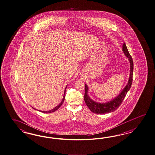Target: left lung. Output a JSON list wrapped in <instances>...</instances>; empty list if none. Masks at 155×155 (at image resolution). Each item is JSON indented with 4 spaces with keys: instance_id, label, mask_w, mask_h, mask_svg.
I'll return each mask as SVG.
<instances>
[{
    "instance_id": "1",
    "label": "left lung",
    "mask_w": 155,
    "mask_h": 155,
    "mask_svg": "<svg viewBox=\"0 0 155 155\" xmlns=\"http://www.w3.org/2000/svg\"><path fill=\"white\" fill-rule=\"evenodd\" d=\"M123 52L128 58V60L130 62V75L127 84L124 88L123 90L120 92L119 94L116 97H115L114 99H112L111 101H110L109 102H107L106 103H99L95 102L91 99L88 95L89 88L87 87V85L85 84L84 101L89 110L93 113L97 114H104L115 111L122 103L127 92L130 89L133 81V61L131 56L128 52L127 45L125 43L123 45Z\"/></svg>"
}]
</instances>
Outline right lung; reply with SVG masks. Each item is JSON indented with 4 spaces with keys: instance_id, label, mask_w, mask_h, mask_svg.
Returning <instances> with one entry per match:
<instances>
[{
    "instance_id": "right-lung-1",
    "label": "right lung",
    "mask_w": 155,
    "mask_h": 155,
    "mask_svg": "<svg viewBox=\"0 0 155 155\" xmlns=\"http://www.w3.org/2000/svg\"><path fill=\"white\" fill-rule=\"evenodd\" d=\"M68 87V85L66 87H65V89H64V98H63V99L62 100V101H61V102L58 105V106H57L56 107H54V108H53L52 110H49V111H40V112H43V113H47V114H48V113H51V112H54V111H57L59 108H60L61 106V105L63 104L64 103V98H65V91H66V87ZM35 110H36L35 108H34Z\"/></svg>"
}]
</instances>
